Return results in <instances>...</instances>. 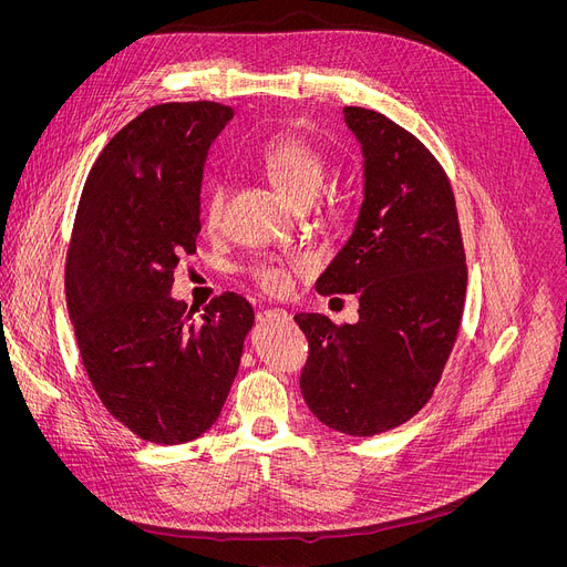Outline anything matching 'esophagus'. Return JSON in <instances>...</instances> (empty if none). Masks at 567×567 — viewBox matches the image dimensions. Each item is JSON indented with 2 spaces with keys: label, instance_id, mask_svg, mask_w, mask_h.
Instances as JSON below:
<instances>
[{
  "label": "esophagus",
  "instance_id": "1",
  "mask_svg": "<svg viewBox=\"0 0 567 567\" xmlns=\"http://www.w3.org/2000/svg\"><path fill=\"white\" fill-rule=\"evenodd\" d=\"M289 312L282 308H274V310H264L259 315V321H289Z\"/></svg>",
  "mask_w": 567,
  "mask_h": 567
}]
</instances>
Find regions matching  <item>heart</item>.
Instances as JSON below:
<instances>
[{
	"instance_id": "1",
	"label": "heart",
	"mask_w": 567,
	"mask_h": 567,
	"mask_svg": "<svg viewBox=\"0 0 567 567\" xmlns=\"http://www.w3.org/2000/svg\"><path fill=\"white\" fill-rule=\"evenodd\" d=\"M257 167L271 178V184L293 204L308 206L323 184V158L317 148L296 135L268 140L257 154ZM225 188L214 184L206 193L204 218L216 227L223 216ZM308 257L291 255L287 259H266L252 266L255 282L268 293H282L291 287V274L306 271Z\"/></svg>"
}]
</instances>
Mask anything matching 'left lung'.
<instances>
[{
  "label": "left lung",
  "instance_id": "1",
  "mask_svg": "<svg viewBox=\"0 0 567 567\" xmlns=\"http://www.w3.org/2000/svg\"><path fill=\"white\" fill-rule=\"evenodd\" d=\"M344 124L363 152V202L315 287L359 293V321H293L310 342V411L342 434L374 436L432 398L460 331L466 257L451 182L425 144L365 107H344Z\"/></svg>",
  "mask_w": 567,
  "mask_h": 567
}]
</instances>
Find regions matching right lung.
I'll return each mask as SVG.
<instances>
[{
	"instance_id": "1",
	"label": "right lung",
	"mask_w": 567,
	"mask_h": 567,
	"mask_svg": "<svg viewBox=\"0 0 567 567\" xmlns=\"http://www.w3.org/2000/svg\"><path fill=\"white\" fill-rule=\"evenodd\" d=\"M231 107L144 110L96 158L66 259V306L84 370L105 409L144 441L174 445L218 421L252 306L223 293L202 312L169 296L195 252L204 163Z\"/></svg>"
}]
</instances>
